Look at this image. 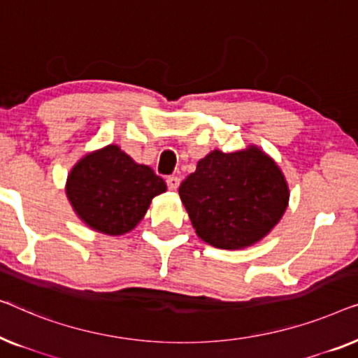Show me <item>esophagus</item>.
<instances>
[{"mask_svg":"<svg viewBox=\"0 0 358 358\" xmlns=\"http://www.w3.org/2000/svg\"><path fill=\"white\" fill-rule=\"evenodd\" d=\"M178 185H180V178H178V177H175V175H172V177H169V178H167V186H169V189L175 191V189L178 188Z\"/></svg>","mask_w":358,"mask_h":358,"instance_id":"obj_1","label":"esophagus"}]
</instances>
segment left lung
Instances as JSON below:
<instances>
[{
  "label": "left lung",
  "mask_w": 358,
  "mask_h": 358,
  "mask_svg": "<svg viewBox=\"0 0 358 358\" xmlns=\"http://www.w3.org/2000/svg\"><path fill=\"white\" fill-rule=\"evenodd\" d=\"M178 193L199 238L222 250H240L264 238L289 204L280 169L256 145L230 154L213 150Z\"/></svg>",
  "instance_id": "1"
}]
</instances>
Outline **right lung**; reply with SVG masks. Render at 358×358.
<instances>
[{
  "mask_svg": "<svg viewBox=\"0 0 358 358\" xmlns=\"http://www.w3.org/2000/svg\"><path fill=\"white\" fill-rule=\"evenodd\" d=\"M165 181L148 165L136 164L118 145L94 150L71 169L66 194L74 213L90 229L123 235L141 222Z\"/></svg>",
  "mask_w": 358,
  "mask_h": 358,
  "instance_id": "add662e5",
  "label": "right lung"
}]
</instances>
